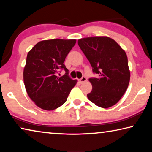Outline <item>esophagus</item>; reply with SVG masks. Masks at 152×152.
Masks as SVG:
<instances>
[{"mask_svg": "<svg viewBox=\"0 0 152 152\" xmlns=\"http://www.w3.org/2000/svg\"><path fill=\"white\" fill-rule=\"evenodd\" d=\"M86 80H87V79H86V77H82V78L79 80V81H80V83H84V82H85Z\"/></svg>", "mask_w": 152, "mask_h": 152, "instance_id": "1", "label": "esophagus"}]
</instances>
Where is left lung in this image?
<instances>
[{"label":"left lung","mask_w":152,"mask_h":152,"mask_svg":"<svg viewBox=\"0 0 152 152\" xmlns=\"http://www.w3.org/2000/svg\"><path fill=\"white\" fill-rule=\"evenodd\" d=\"M97 78H90L92 86L87 97L98 107L107 109L117 104L127 89L130 70L125 51L107 36L85 37L78 41Z\"/></svg>","instance_id":"1"}]
</instances>
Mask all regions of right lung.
<instances>
[{
  "instance_id": "1",
  "label": "right lung",
  "mask_w": 152,
  "mask_h": 152,
  "mask_svg": "<svg viewBox=\"0 0 152 152\" xmlns=\"http://www.w3.org/2000/svg\"><path fill=\"white\" fill-rule=\"evenodd\" d=\"M76 43V39L43 40L28 52L23 70L24 84L28 96L38 107L52 110L67 101L77 80L69 78L64 62ZM60 68L66 73L58 77L56 74Z\"/></svg>"
}]
</instances>
